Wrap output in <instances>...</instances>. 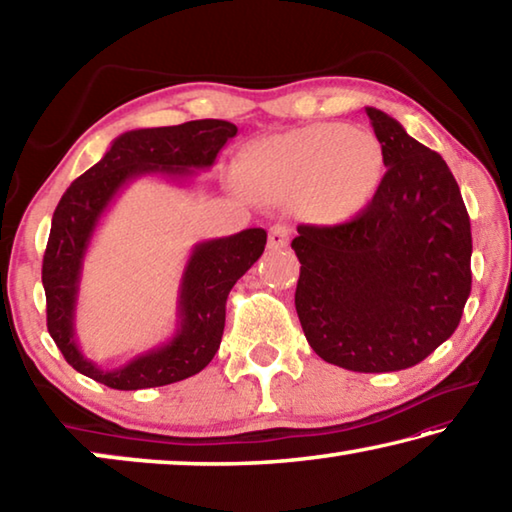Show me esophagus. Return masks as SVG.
Masks as SVG:
<instances>
[{
  "instance_id": "obj_1",
  "label": "esophagus",
  "mask_w": 512,
  "mask_h": 512,
  "mask_svg": "<svg viewBox=\"0 0 512 512\" xmlns=\"http://www.w3.org/2000/svg\"><path fill=\"white\" fill-rule=\"evenodd\" d=\"M289 237H291V228L284 223H275L268 230V248L271 250H282L289 246Z\"/></svg>"
}]
</instances>
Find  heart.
<instances>
[{"mask_svg":"<svg viewBox=\"0 0 512 512\" xmlns=\"http://www.w3.org/2000/svg\"><path fill=\"white\" fill-rule=\"evenodd\" d=\"M250 192L277 201L302 198L311 214L339 221L370 203L384 173V149L368 131L311 124L257 142L241 158Z\"/></svg>","mask_w":512,"mask_h":512,"instance_id":"obj_1","label":"heart"}]
</instances>
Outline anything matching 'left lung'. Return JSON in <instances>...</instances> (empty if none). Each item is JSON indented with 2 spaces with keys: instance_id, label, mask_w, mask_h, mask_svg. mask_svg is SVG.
I'll return each mask as SVG.
<instances>
[{
  "instance_id": "left-lung-1",
  "label": "left lung",
  "mask_w": 512,
  "mask_h": 512,
  "mask_svg": "<svg viewBox=\"0 0 512 512\" xmlns=\"http://www.w3.org/2000/svg\"><path fill=\"white\" fill-rule=\"evenodd\" d=\"M366 112L386 173L352 221L298 225L296 311L320 359L393 372L427 359L461 323L472 232L447 162L391 115Z\"/></svg>"
}]
</instances>
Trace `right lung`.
Here are the masks:
<instances>
[{
  "label": "right lung",
  "instance_id": "add662e5",
  "mask_svg": "<svg viewBox=\"0 0 512 512\" xmlns=\"http://www.w3.org/2000/svg\"><path fill=\"white\" fill-rule=\"evenodd\" d=\"M235 135L237 126L221 119L121 133L106 155L76 178L60 198L42 259V287L51 339L81 375L117 391H140L192 377L214 359L225 327L228 293L264 253L266 230L262 228L198 241L180 277L176 332L167 343L121 366L101 368L81 352L76 341V305L85 255L103 214L121 189L142 176L183 183L196 176V171L210 169L225 142Z\"/></svg>",
  "mask_w": 512,
  "mask_h": 512
}]
</instances>
